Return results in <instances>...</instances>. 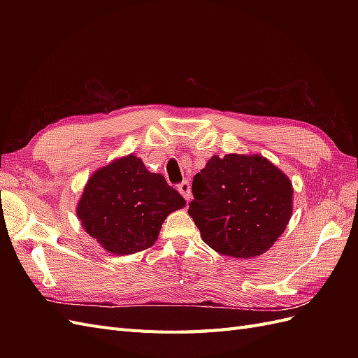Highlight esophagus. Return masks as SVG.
Listing matches in <instances>:
<instances>
[{"label":"esophagus","mask_w":358,"mask_h":358,"mask_svg":"<svg viewBox=\"0 0 358 358\" xmlns=\"http://www.w3.org/2000/svg\"><path fill=\"white\" fill-rule=\"evenodd\" d=\"M178 189H179V192L182 194V197L185 199L187 201L191 200V187H189V182H188V180L180 182L179 185H178Z\"/></svg>","instance_id":"esophagus-1"}]
</instances>
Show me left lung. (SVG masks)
Segmentation results:
<instances>
[{"instance_id":"left-lung-1","label":"left lung","mask_w":358,"mask_h":358,"mask_svg":"<svg viewBox=\"0 0 358 358\" xmlns=\"http://www.w3.org/2000/svg\"><path fill=\"white\" fill-rule=\"evenodd\" d=\"M188 213L216 252L251 258L284 233L292 212L289 179L259 155L212 157L194 176Z\"/></svg>"}]
</instances>
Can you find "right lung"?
<instances>
[{"label": "right lung", "mask_w": 358, "mask_h": 358, "mask_svg": "<svg viewBox=\"0 0 358 358\" xmlns=\"http://www.w3.org/2000/svg\"><path fill=\"white\" fill-rule=\"evenodd\" d=\"M182 206L185 200L164 176L149 173L142 159L128 155L94 173L78 216L107 251L128 255L152 246L167 215Z\"/></svg>", "instance_id": "right-lung-1"}]
</instances>
